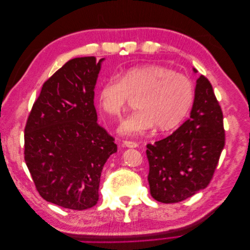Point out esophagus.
<instances>
[{"label": "esophagus", "instance_id": "obj_1", "mask_svg": "<svg viewBox=\"0 0 250 250\" xmlns=\"http://www.w3.org/2000/svg\"><path fill=\"white\" fill-rule=\"evenodd\" d=\"M124 145L127 148H137L138 144L135 142H131V141H124Z\"/></svg>", "mask_w": 250, "mask_h": 250}]
</instances>
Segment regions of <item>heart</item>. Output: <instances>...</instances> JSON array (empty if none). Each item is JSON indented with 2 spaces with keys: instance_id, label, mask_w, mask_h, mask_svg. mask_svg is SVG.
Segmentation results:
<instances>
[{
  "instance_id": "b5f03b06",
  "label": "heart",
  "mask_w": 250,
  "mask_h": 250,
  "mask_svg": "<svg viewBox=\"0 0 250 250\" xmlns=\"http://www.w3.org/2000/svg\"><path fill=\"white\" fill-rule=\"evenodd\" d=\"M130 96L139 97V109L123 119L118 130L134 137L154 126L163 131L178 126L193 104L194 84L169 67L146 64L126 71L122 79L108 78L99 90L98 103L106 115L119 117Z\"/></svg>"
}]
</instances>
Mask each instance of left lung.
<instances>
[{
	"label": "left lung",
	"mask_w": 250,
	"mask_h": 250,
	"mask_svg": "<svg viewBox=\"0 0 250 250\" xmlns=\"http://www.w3.org/2000/svg\"><path fill=\"white\" fill-rule=\"evenodd\" d=\"M224 140L222 110L209 81L201 75L196 80L190 118L169 137L147 145L151 196L163 203H175L206 188Z\"/></svg>",
	"instance_id": "left-lung-1"
}]
</instances>
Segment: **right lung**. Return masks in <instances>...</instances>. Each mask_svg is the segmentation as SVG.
I'll list each match as a JSON object with an SVG mask.
<instances>
[{
  "label": "right lung",
  "instance_id": "right-lung-1",
  "mask_svg": "<svg viewBox=\"0 0 250 250\" xmlns=\"http://www.w3.org/2000/svg\"><path fill=\"white\" fill-rule=\"evenodd\" d=\"M104 60L78 57L60 67L43 83L25 128V162L36 190L64 208L96 206L102 169L118 150L94 105Z\"/></svg>",
  "mask_w": 250,
  "mask_h": 250
}]
</instances>
